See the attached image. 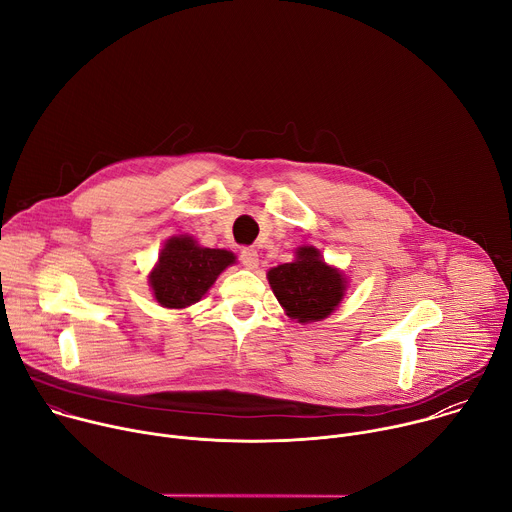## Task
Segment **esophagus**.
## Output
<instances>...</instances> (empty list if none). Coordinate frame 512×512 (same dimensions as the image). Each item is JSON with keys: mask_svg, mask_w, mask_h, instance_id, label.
<instances>
[{"mask_svg": "<svg viewBox=\"0 0 512 512\" xmlns=\"http://www.w3.org/2000/svg\"><path fill=\"white\" fill-rule=\"evenodd\" d=\"M241 261H243L245 267L255 269L257 263H259V253H257L253 247H243V249H241Z\"/></svg>", "mask_w": 512, "mask_h": 512, "instance_id": "esophagus-1", "label": "esophagus"}]
</instances>
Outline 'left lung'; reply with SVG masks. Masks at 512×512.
Masks as SVG:
<instances>
[{
  "mask_svg": "<svg viewBox=\"0 0 512 512\" xmlns=\"http://www.w3.org/2000/svg\"><path fill=\"white\" fill-rule=\"evenodd\" d=\"M271 289L291 320L300 324L324 320L342 302L346 281L314 247H300L294 263H283L267 273Z\"/></svg>",
  "mask_w": 512,
  "mask_h": 512,
  "instance_id": "1",
  "label": "left lung"
}]
</instances>
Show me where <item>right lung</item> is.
Segmentation results:
<instances>
[{
  "label": "right lung",
  "instance_id": "obj_1",
  "mask_svg": "<svg viewBox=\"0 0 512 512\" xmlns=\"http://www.w3.org/2000/svg\"><path fill=\"white\" fill-rule=\"evenodd\" d=\"M231 263H235L231 251L198 247L188 235L172 237L150 275L154 296L164 308H188L206 294Z\"/></svg>",
  "mask_w": 512,
  "mask_h": 512
}]
</instances>
